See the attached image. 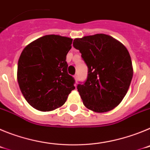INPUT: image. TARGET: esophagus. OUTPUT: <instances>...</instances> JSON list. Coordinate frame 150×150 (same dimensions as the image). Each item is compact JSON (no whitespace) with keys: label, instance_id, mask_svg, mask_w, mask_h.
Here are the masks:
<instances>
[{"label":"esophagus","instance_id":"34e87169","mask_svg":"<svg viewBox=\"0 0 150 150\" xmlns=\"http://www.w3.org/2000/svg\"><path fill=\"white\" fill-rule=\"evenodd\" d=\"M74 79H75V80H76V83H77V80H78L77 74H75V75H74Z\"/></svg>","mask_w":150,"mask_h":150}]
</instances>
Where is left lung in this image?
<instances>
[{
    "instance_id": "8db88e82",
    "label": "left lung",
    "mask_w": 150,
    "mask_h": 150,
    "mask_svg": "<svg viewBox=\"0 0 150 150\" xmlns=\"http://www.w3.org/2000/svg\"><path fill=\"white\" fill-rule=\"evenodd\" d=\"M73 46L88 67L87 79L77 85L83 104L96 112L114 109L126 95L133 76L126 47L104 34L76 38Z\"/></svg>"
}]
</instances>
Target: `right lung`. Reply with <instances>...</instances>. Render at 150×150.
Returning <instances> with one entry per match:
<instances>
[{"instance_id": "1", "label": "right lung", "mask_w": 150, "mask_h": 150, "mask_svg": "<svg viewBox=\"0 0 150 150\" xmlns=\"http://www.w3.org/2000/svg\"><path fill=\"white\" fill-rule=\"evenodd\" d=\"M72 41L60 35H46L29 43L22 52L17 79L23 96L35 109L45 112L62 107L75 88L66 62Z\"/></svg>"}]
</instances>
